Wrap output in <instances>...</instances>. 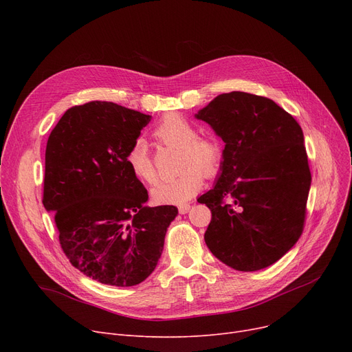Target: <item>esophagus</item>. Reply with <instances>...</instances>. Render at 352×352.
I'll return each instance as SVG.
<instances>
[{"label":"esophagus","instance_id":"34e87169","mask_svg":"<svg viewBox=\"0 0 352 352\" xmlns=\"http://www.w3.org/2000/svg\"><path fill=\"white\" fill-rule=\"evenodd\" d=\"M190 208H191L190 204H181V206H178L179 214H187L190 211Z\"/></svg>","mask_w":352,"mask_h":352}]
</instances>
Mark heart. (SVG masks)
I'll list each match as a JSON object with an SVG mask.
<instances>
[{"mask_svg": "<svg viewBox=\"0 0 352 352\" xmlns=\"http://www.w3.org/2000/svg\"><path fill=\"white\" fill-rule=\"evenodd\" d=\"M154 137L165 145L178 148V168L182 171L168 179L160 181L151 190L158 204H181L194 197L204 184V174H217L224 160L221 144L212 137L197 135L195 125L179 114L165 116L154 128ZM131 174L141 182L153 184L157 171L148 154L146 144L137 140L125 155Z\"/></svg>", "mask_w": 352, "mask_h": 352, "instance_id": "1", "label": "heart"}]
</instances>
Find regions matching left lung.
Returning <instances> with one entry per match:
<instances>
[{"label": "left lung", "mask_w": 352, "mask_h": 352, "mask_svg": "<svg viewBox=\"0 0 352 352\" xmlns=\"http://www.w3.org/2000/svg\"><path fill=\"white\" fill-rule=\"evenodd\" d=\"M226 142L212 190L198 202L212 214L204 239L221 263L258 271L302 234L311 173L300 124L272 100L232 91L195 114Z\"/></svg>", "instance_id": "obj_1"}]
</instances>
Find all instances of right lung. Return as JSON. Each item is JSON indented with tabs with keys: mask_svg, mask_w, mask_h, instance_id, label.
Listing matches in <instances>:
<instances>
[{
	"mask_svg": "<svg viewBox=\"0 0 352 352\" xmlns=\"http://www.w3.org/2000/svg\"><path fill=\"white\" fill-rule=\"evenodd\" d=\"M151 116L91 101L65 111L45 150L43 204L54 212L69 263L89 278L133 287L164 250L174 206L146 207L148 192L125 155Z\"/></svg>",
	"mask_w": 352,
	"mask_h": 352,
	"instance_id": "right-lung-1",
	"label": "right lung"
}]
</instances>
